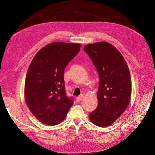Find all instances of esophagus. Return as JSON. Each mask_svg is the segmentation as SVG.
<instances>
[{
    "instance_id": "34e87169",
    "label": "esophagus",
    "mask_w": 155,
    "mask_h": 155,
    "mask_svg": "<svg viewBox=\"0 0 155 155\" xmlns=\"http://www.w3.org/2000/svg\"><path fill=\"white\" fill-rule=\"evenodd\" d=\"M83 98V94H81L79 96H78L77 98H76V101L77 102H79L81 100H82V99Z\"/></svg>"
}]
</instances>
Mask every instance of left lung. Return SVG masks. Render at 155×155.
I'll list each match as a JSON object with an SVG mask.
<instances>
[{
    "label": "left lung",
    "instance_id": "8db88e82",
    "mask_svg": "<svg viewBox=\"0 0 155 155\" xmlns=\"http://www.w3.org/2000/svg\"><path fill=\"white\" fill-rule=\"evenodd\" d=\"M100 78L98 105L89 119L99 127L113 124L124 113L131 97V78L125 59L113 45L102 41L84 46Z\"/></svg>",
    "mask_w": 155,
    "mask_h": 155
}]
</instances>
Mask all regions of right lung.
Wrapping results in <instances>:
<instances>
[{"mask_svg":"<svg viewBox=\"0 0 155 155\" xmlns=\"http://www.w3.org/2000/svg\"><path fill=\"white\" fill-rule=\"evenodd\" d=\"M79 43L55 42L41 48L28 69L25 98L31 113L41 123L56 125L65 119L74 104L64 90V71L80 50Z\"/></svg>","mask_w":155,"mask_h":155,"instance_id":"1","label":"right lung"}]
</instances>
